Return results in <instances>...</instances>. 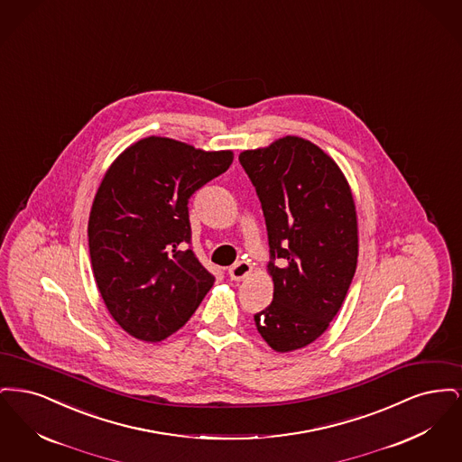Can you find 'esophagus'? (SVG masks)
Listing matches in <instances>:
<instances>
[{
	"mask_svg": "<svg viewBox=\"0 0 462 462\" xmlns=\"http://www.w3.org/2000/svg\"><path fill=\"white\" fill-rule=\"evenodd\" d=\"M251 270H253V266L247 263V262H239V263L234 264L230 270H228V275H230V279L232 281H242V279H245L249 273H251Z\"/></svg>",
	"mask_w": 462,
	"mask_h": 462,
	"instance_id": "1",
	"label": "esophagus"
}]
</instances>
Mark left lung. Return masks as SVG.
<instances>
[{
	"label": "left lung",
	"mask_w": 462,
	"mask_h": 462,
	"mask_svg": "<svg viewBox=\"0 0 462 462\" xmlns=\"http://www.w3.org/2000/svg\"><path fill=\"white\" fill-rule=\"evenodd\" d=\"M239 161L262 202L272 258L273 301L254 315L256 329L275 352H292L324 334L352 284V190L329 155L300 136L244 151Z\"/></svg>",
	"instance_id": "1"
}]
</instances>
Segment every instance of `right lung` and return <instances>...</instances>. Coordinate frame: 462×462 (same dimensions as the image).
<instances>
[{
  "mask_svg": "<svg viewBox=\"0 0 462 462\" xmlns=\"http://www.w3.org/2000/svg\"><path fill=\"white\" fill-rule=\"evenodd\" d=\"M232 151L147 136L110 164L91 206V268L112 319L157 343L183 328L213 287L190 244L189 199L225 173Z\"/></svg>",
  "mask_w": 462,
  "mask_h": 462,
  "instance_id": "add662e5",
  "label": "right lung"
}]
</instances>
